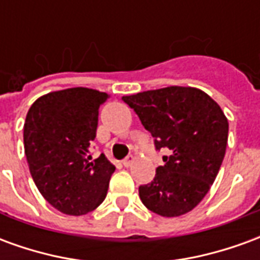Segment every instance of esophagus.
<instances>
[{
	"label": "esophagus",
	"instance_id": "34e87169",
	"mask_svg": "<svg viewBox=\"0 0 260 260\" xmlns=\"http://www.w3.org/2000/svg\"><path fill=\"white\" fill-rule=\"evenodd\" d=\"M134 161H135V157H134V156H128V157H125L124 160H122V164H124L125 167H131Z\"/></svg>",
	"mask_w": 260,
	"mask_h": 260
}]
</instances>
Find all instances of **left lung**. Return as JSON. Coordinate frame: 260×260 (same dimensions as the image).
Masks as SVG:
<instances>
[{"mask_svg": "<svg viewBox=\"0 0 260 260\" xmlns=\"http://www.w3.org/2000/svg\"><path fill=\"white\" fill-rule=\"evenodd\" d=\"M154 139L169 149L152 182L139 186L142 203L163 217L185 214L205 198L223 163L229 121L212 97L170 86L122 97Z\"/></svg>", "mask_w": 260, "mask_h": 260, "instance_id": "left-lung-1", "label": "left lung"}]
</instances>
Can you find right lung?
I'll list each match as a JSON object with an SVG mask.
<instances>
[{
	"mask_svg": "<svg viewBox=\"0 0 260 260\" xmlns=\"http://www.w3.org/2000/svg\"><path fill=\"white\" fill-rule=\"evenodd\" d=\"M107 93L72 87L37 99L23 126L31 178L44 199L59 212L80 216L106 199L115 167L104 154L91 157L99 108Z\"/></svg>",
	"mask_w": 260,
	"mask_h": 260,
	"instance_id": "1",
	"label": "right lung"
}]
</instances>
